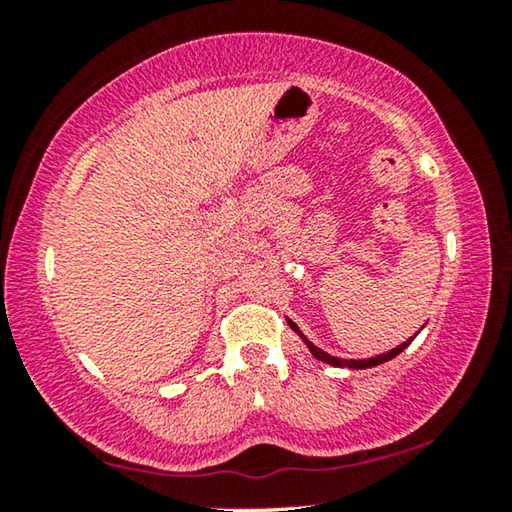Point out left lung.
<instances>
[{
	"label": "left lung",
	"mask_w": 512,
	"mask_h": 512,
	"mask_svg": "<svg viewBox=\"0 0 512 512\" xmlns=\"http://www.w3.org/2000/svg\"><path fill=\"white\" fill-rule=\"evenodd\" d=\"M287 323H289V327L293 329V332H298V336L302 341L307 343V348H309V352L314 354V357L318 359V361H325V363H329V366H336V368H354V370H361V368H372V366H379V363H384V361H391V359H395L397 354H400L402 350H406L409 348V343L415 339V336H418V332H415V336H411L409 341H404L402 345H397V348H393V350H388V352H384V354H377V357H372V359H339V357H332V354H327V352H323L320 348H316L314 343H311L305 334L300 332L298 329V325L293 323V320H289L287 318Z\"/></svg>",
	"instance_id": "obj_1"
}]
</instances>
